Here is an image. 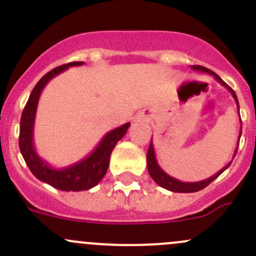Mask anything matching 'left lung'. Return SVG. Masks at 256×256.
Wrapping results in <instances>:
<instances>
[{
	"label": "left lung",
	"mask_w": 256,
	"mask_h": 256,
	"mask_svg": "<svg viewBox=\"0 0 256 256\" xmlns=\"http://www.w3.org/2000/svg\"><path fill=\"white\" fill-rule=\"evenodd\" d=\"M190 68H192L193 70H198V72H203V73L210 74L212 76H214V79H216V82H220V84L223 85L226 89H228L229 92H230L232 96H233L234 100H236V108H238V112H239V102H238V98H236V92H234V90L232 89L229 85H226V82L222 80L220 76H216L214 72L209 70L208 68H204V66H192ZM239 116H240V114H239ZM240 136H242V131H240V134H239L238 140H240ZM238 146H239V141H238V144H236V152H234V154H233V158L236 157ZM146 157H147V170H148V174H150V176H151L152 180H154L157 184L161 186L162 188H164V190H171V192H177V193H192V192H198V190H203V188L207 187L209 183L213 182L216 177L220 176V174H223V172L226 171V170L232 164V161H230L226 167H223L220 171L216 172V174H213L212 177L207 178V180H200V182H182V180H176V178H174V177L170 176V174H167L166 172L161 168V166L157 164L156 154H154V144H152V140H151V144H150L148 151H147Z\"/></svg>",
	"instance_id": "1"
}]
</instances>
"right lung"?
<instances>
[{
	"label": "right lung",
	"mask_w": 256,
	"mask_h": 256,
	"mask_svg": "<svg viewBox=\"0 0 256 256\" xmlns=\"http://www.w3.org/2000/svg\"><path fill=\"white\" fill-rule=\"evenodd\" d=\"M82 64L84 62H72V63L56 66L53 70L48 72L36 84L20 116V150L28 168L40 180L66 192H69V190L79 192V190H86L95 187L106 174L108 168H109L110 154L114 147L125 136L126 131L130 128V122H126L109 131L92 154H88L76 164L63 167V168H54L37 154L34 148L33 132H34L38 102H40L43 89L49 80L60 74L62 72L66 70L70 66H79Z\"/></svg>",
	"instance_id": "1"
}]
</instances>
